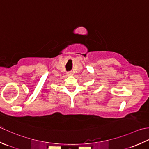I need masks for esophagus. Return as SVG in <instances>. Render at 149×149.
I'll list each match as a JSON object with an SVG mask.
<instances>
[{"mask_svg": "<svg viewBox=\"0 0 149 149\" xmlns=\"http://www.w3.org/2000/svg\"><path fill=\"white\" fill-rule=\"evenodd\" d=\"M67 74H68V75H69V76H71V75L73 74H72V72H68Z\"/></svg>", "mask_w": 149, "mask_h": 149, "instance_id": "obj_1", "label": "esophagus"}]
</instances>
